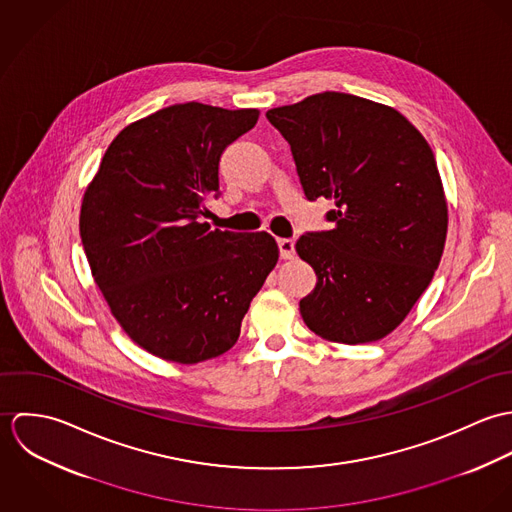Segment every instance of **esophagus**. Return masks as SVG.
<instances>
[{
	"label": "esophagus",
	"mask_w": 512,
	"mask_h": 512,
	"mask_svg": "<svg viewBox=\"0 0 512 512\" xmlns=\"http://www.w3.org/2000/svg\"><path fill=\"white\" fill-rule=\"evenodd\" d=\"M278 246H280V254H282L284 260H290L295 256V242L292 238H280Z\"/></svg>",
	"instance_id": "34e87169"
}]
</instances>
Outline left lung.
<instances>
[{
  "label": "left lung",
  "mask_w": 512,
  "mask_h": 512,
  "mask_svg": "<svg viewBox=\"0 0 512 512\" xmlns=\"http://www.w3.org/2000/svg\"><path fill=\"white\" fill-rule=\"evenodd\" d=\"M292 147L309 201H335L331 230L295 242L317 276L299 301L319 337L359 345L394 331L430 286L447 203L432 147L394 108L321 92L266 112Z\"/></svg>",
  "instance_id": "1"
}]
</instances>
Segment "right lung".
Wrapping results in <instances>:
<instances>
[{"mask_svg": "<svg viewBox=\"0 0 512 512\" xmlns=\"http://www.w3.org/2000/svg\"><path fill=\"white\" fill-rule=\"evenodd\" d=\"M260 112L187 102L126 126L80 207V238L112 315L147 353L195 365L226 353L278 262L268 232L211 228L222 151Z\"/></svg>", "mask_w": 512, "mask_h": 512, "instance_id": "right-lung-1", "label": "right lung"}]
</instances>
